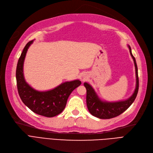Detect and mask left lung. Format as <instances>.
I'll return each mask as SVG.
<instances>
[{"instance_id": "8db88e82", "label": "left lung", "mask_w": 153, "mask_h": 153, "mask_svg": "<svg viewBox=\"0 0 153 153\" xmlns=\"http://www.w3.org/2000/svg\"><path fill=\"white\" fill-rule=\"evenodd\" d=\"M130 53L134 60L136 74V87L133 95L128 99L119 102H105L102 101L98 97L92 86L87 82L84 83L86 89V104L88 109L91 114L100 119H111L120 115L128 108L134 102L139 91V77H138V68L135 57L131 53V50L128 46Z\"/></svg>"}]
</instances>
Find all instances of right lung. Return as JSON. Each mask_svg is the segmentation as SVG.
<instances>
[{"label":"right lung","instance_id":"right-lung-1","mask_svg":"<svg viewBox=\"0 0 153 153\" xmlns=\"http://www.w3.org/2000/svg\"><path fill=\"white\" fill-rule=\"evenodd\" d=\"M33 41L26 44L18 62L16 71L18 91L24 104L32 111L48 117H54L65 109L68 97L81 82L79 80L65 82L46 91H37L28 85L23 76V63L28 49Z\"/></svg>","mask_w":153,"mask_h":153}]
</instances>
